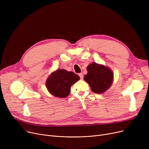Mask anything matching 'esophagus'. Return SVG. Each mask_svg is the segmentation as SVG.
<instances>
[{"label":"esophagus","instance_id":"34e87169","mask_svg":"<svg viewBox=\"0 0 149 149\" xmlns=\"http://www.w3.org/2000/svg\"><path fill=\"white\" fill-rule=\"evenodd\" d=\"M79 75V76H80L81 79H83V74L82 73H80Z\"/></svg>","mask_w":149,"mask_h":149}]
</instances>
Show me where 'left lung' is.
Here are the masks:
<instances>
[{"label": "left lung", "mask_w": 149, "mask_h": 149, "mask_svg": "<svg viewBox=\"0 0 149 149\" xmlns=\"http://www.w3.org/2000/svg\"><path fill=\"white\" fill-rule=\"evenodd\" d=\"M88 74L84 79L90 86L94 93H101L108 89L113 81V72L108 68L97 64L96 63L87 67Z\"/></svg>", "instance_id": "left-lung-1"}]
</instances>
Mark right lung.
<instances>
[{"label": "right lung", "instance_id": "add662e5", "mask_svg": "<svg viewBox=\"0 0 149 149\" xmlns=\"http://www.w3.org/2000/svg\"><path fill=\"white\" fill-rule=\"evenodd\" d=\"M80 79L73 72L65 69H57L48 77L46 85L49 92L55 97L65 98L69 95L70 86Z\"/></svg>", "mask_w": 149, "mask_h": 149}]
</instances>
